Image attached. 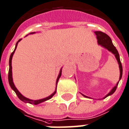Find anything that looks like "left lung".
I'll use <instances>...</instances> for the list:
<instances>
[{
    "label": "left lung",
    "instance_id": "left-lung-1",
    "mask_svg": "<svg viewBox=\"0 0 129 129\" xmlns=\"http://www.w3.org/2000/svg\"><path fill=\"white\" fill-rule=\"evenodd\" d=\"M94 33L96 34V39L98 40V44L100 45V46L102 47H104V48L106 49L107 50H108L109 51L112 53V54L114 55V56L116 57V60L118 61V63L119 65V70H120V77H119V80L117 83H116V86H114L112 89L110 91V92L107 94L106 96H104L103 99H104L106 97H108V96H110V95H112L113 93H114L116 90V88H117V86L118 84V82H119V81L121 80V78H122V64H121V62H120V56H119V54H118V52L117 49H116V47L114 46V45L112 43V40L110 39V37L108 36V35H106V33H102V31H94ZM82 96H84L86 98H90V97H88V96H86L84 94H82ZM100 100V99H99Z\"/></svg>",
    "mask_w": 129,
    "mask_h": 129
}]
</instances>
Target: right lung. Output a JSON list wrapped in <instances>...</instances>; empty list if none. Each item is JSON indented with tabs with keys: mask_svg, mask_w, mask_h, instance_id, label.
<instances>
[{
	"mask_svg": "<svg viewBox=\"0 0 129 129\" xmlns=\"http://www.w3.org/2000/svg\"><path fill=\"white\" fill-rule=\"evenodd\" d=\"M33 33H35V32H33V33H31L30 34H33ZM21 39H19V41H17V43H16V45H15V50L13 51V52L11 54V56H10V58H9V76H8V78H9V85L11 86V88L13 89L15 92L16 93V94L18 96V98L21 100V101H23V102H25V103H29V104H35V105H37V104H39L40 103H42V102H45V101H46V100H48L49 99L52 98L53 96H54L55 93H56L57 91V82H58V80L59 78L61 77V70L62 68H61L60 71H59V73L58 76H57V78L56 80V87H55V90L54 92L52 93V94H51L50 96H47L46 98H42V99H39V100H31V99H29V98H27L26 97L22 95V94L20 93L19 90H17V88L15 87V84H14V82H13V74H12V58H13V54H14V53H15V50H16V49H17V45H18V43H19V41H21Z\"/></svg>",
	"mask_w": 129,
	"mask_h": 129,
	"instance_id": "add662e5",
	"label": "right lung"
}]
</instances>
